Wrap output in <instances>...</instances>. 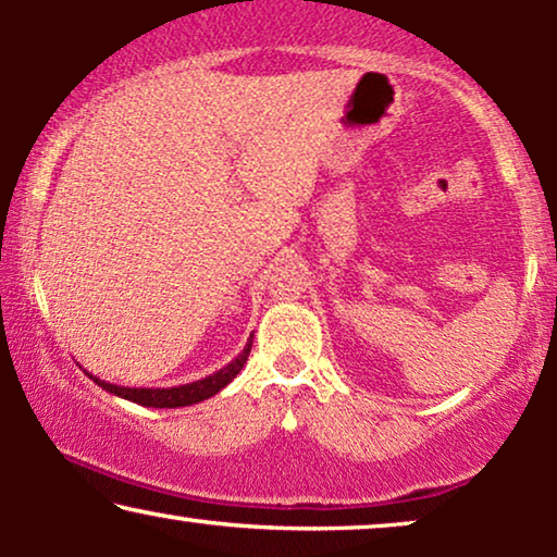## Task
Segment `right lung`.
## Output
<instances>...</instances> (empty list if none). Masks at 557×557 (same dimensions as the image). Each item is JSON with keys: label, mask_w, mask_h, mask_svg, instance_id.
Instances as JSON below:
<instances>
[{"label": "right lung", "mask_w": 557, "mask_h": 557, "mask_svg": "<svg viewBox=\"0 0 557 557\" xmlns=\"http://www.w3.org/2000/svg\"><path fill=\"white\" fill-rule=\"evenodd\" d=\"M250 345H253V334H250L248 345L243 347V352L235 357V360L227 362L225 368H220V370L212 372V375L202 377V380H195V383H187V385L128 387V385L106 383V380L90 375V372H86V375L94 380L98 387H103V391L119 395V398H124V400L139 403V406H147V408H185V406H195V403L208 400L215 393L223 391V387L231 383V380L243 370V364H246L248 355H250Z\"/></svg>", "instance_id": "add662e5"}]
</instances>
